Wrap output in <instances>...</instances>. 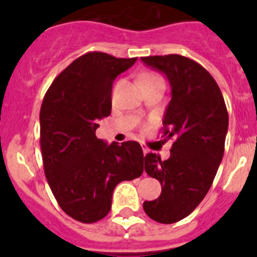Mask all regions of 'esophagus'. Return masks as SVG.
<instances>
[{
	"label": "esophagus",
	"mask_w": 257,
	"mask_h": 257,
	"mask_svg": "<svg viewBox=\"0 0 257 257\" xmlns=\"http://www.w3.org/2000/svg\"><path fill=\"white\" fill-rule=\"evenodd\" d=\"M142 148H143V153H144V154H147V153H148V148H147V147H145V144H144V143H142Z\"/></svg>",
	"instance_id": "obj_1"
}]
</instances>
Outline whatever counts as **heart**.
I'll return each instance as SVG.
<instances>
[{
    "label": "heart",
    "instance_id": "1",
    "mask_svg": "<svg viewBox=\"0 0 257 257\" xmlns=\"http://www.w3.org/2000/svg\"><path fill=\"white\" fill-rule=\"evenodd\" d=\"M153 78H160V77L156 76V74H153V73H147L142 77V79H140V81H144V79H153Z\"/></svg>",
    "mask_w": 257,
    "mask_h": 257
}]
</instances>
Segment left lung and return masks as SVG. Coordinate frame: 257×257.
Instances as JSON below:
<instances>
[{
    "instance_id": "obj_1",
    "label": "left lung",
    "mask_w": 257,
    "mask_h": 257,
    "mask_svg": "<svg viewBox=\"0 0 257 257\" xmlns=\"http://www.w3.org/2000/svg\"><path fill=\"white\" fill-rule=\"evenodd\" d=\"M143 63L160 70L171 86L163 117V136L174 138L170 158L144 157L145 172L162 192L143 207L151 219L172 224L187 217L207 194L224 156L229 115L221 91L205 68L185 56H147Z\"/></svg>"
}]
</instances>
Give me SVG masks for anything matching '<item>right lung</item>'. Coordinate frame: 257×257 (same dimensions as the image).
Listing matches in <instances>:
<instances>
[{
	"mask_svg": "<svg viewBox=\"0 0 257 257\" xmlns=\"http://www.w3.org/2000/svg\"><path fill=\"white\" fill-rule=\"evenodd\" d=\"M135 61L87 52L54 79L41 105L45 175L61 210L77 221L105 217L115 185L144 171L139 143L106 144L95 134L112 110L113 81Z\"/></svg>",
	"mask_w": 257,
	"mask_h": 257,
	"instance_id": "add662e5",
	"label": "right lung"
}]
</instances>
